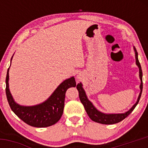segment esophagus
Segmentation results:
<instances>
[{
	"label": "esophagus",
	"mask_w": 148,
	"mask_h": 148,
	"mask_svg": "<svg viewBox=\"0 0 148 148\" xmlns=\"http://www.w3.org/2000/svg\"><path fill=\"white\" fill-rule=\"evenodd\" d=\"M77 79H81V76L79 75V74H78V75L77 76Z\"/></svg>",
	"instance_id": "1"
}]
</instances>
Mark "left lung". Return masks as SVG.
<instances>
[{
    "label": "left lung",
    "instance_id": "left-lung-1",
    "mask_svg": "<svg viewBox=\"0 0 148 148\" xmlns=\"http://www.w3.org/2000/svg\"><path fill=\"white\" fill-rule=\"evenodd\" d=\"M134 50L135 52V59H136V64L139 67V72H140V79L141 80V83H140V93L139 95L138 101L136 103L132 106V108L125 113H122V114H104V113L101 112L99 110H97L92 103L88 99L87 97H86V93H85L84 90L82 87V83H79L77 84V89L79 91V99L81 102L84 107L85 110H86V113H87L88 116L89 118L94 122H98V123L104 124V125H112V124L118 123L123 120L124 119L126 118L135 109L137 104H138L139 100L140 99V97L142 95V91H143V71H142L141 66H140V62H139L138 57V52H137L136 49L134 47Z\"/></svg>",
    "mask_w": 148,
    "mask_h": 148
}]
</instances>
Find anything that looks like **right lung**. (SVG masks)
<instances>
[{
    "label": "right lung",
    "mask_w": 148,
    "mask_h": 148,
    "mask_svg": "<svg viewBox=\"0 0 148 148\" xmlns=\"http://www.w3.org/2000/svg\"><path fill=\"white\" fill-rule=\"evenodd\" d=\"M9 68L5 79V93L12 111L25 123L35 127H46L56 124L63 114L66 92L69 88L75 87L77 85L74 77H72L64 81L44 102L35 106L26 107L19 105L13 100L8 85Z\"/></svg>",
    "instance_id": "right-lung-1"
}]
</instances>
